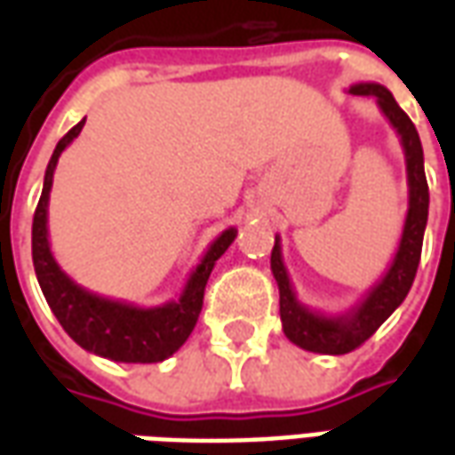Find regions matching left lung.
Wrapping results in <instances>:
<instances>
[{"label": "left lung", "instance_id": "1", "mask_svg": "<svg viewBox=\"0 0 455 455\" xmlns=\"http://www.w3.org/2000/svg\"><path fill=\"white\" fill-rule=\"evenodd\" d=\"M348 94L375 97L380 112L387 116L392 129L397 131L402 150H404V163H407L410 204H407L400 246H397V253L392 258L387 273L365 292L361 305H355L346 315H322L297 299L290 275H287V267L283 263L280 236H275V246L270 253V270H273L277 290H280L283 331L299 348L312 353H326V355H341V353H351L353 348H358L404 302V297L414 283V275H417V267H419L421 241H424L427 217H429V185H427V175H424V150H421L419 133L414 129L411 119L402 112L390 90L378 83L351 84Z\"/></svg>", "mask_w": 455, "mask_h": 455}]
</instances>
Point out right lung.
<instances>
[{
	"label": "right lung",
	"instance_id": "add662e5",
	"mask_svg": "<svg viewBox=\"0 0 455 455\" xmlns=\"http://www.w3.org/2000/svg\"><path fill=\"white\" fill-rule=\"evenodd\" d=\"M83 126L84 119L58 140L51 163L45 168L44 192H41L38 207H36L34 231H31V253H34L38 285L44 290L45 302L53 309L55 319L84 351L97 353V355L116 363L165 361L188 341V336L197 324L209 275L214 270V263L234 243L236 228H227L212 241V246L202 256L199 266L189 273L185 290L172 302L146 309V307H136L131 302L94 295L90 290L80 287L73 277L63 273V267L58 266V260L51 253L48 199H51L58 158L73 143V139L80 136Z\"/></svg>",
	"mask_w": 455,
	"mask_h": 455
}]
</instances>
